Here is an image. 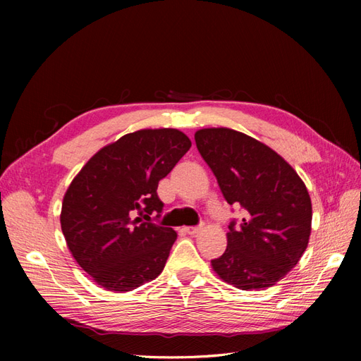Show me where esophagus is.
Returning a JSON list of instances; mask_svg holds the SVG:
<instances>
[{"label": "esophagus", "mask_w": 361, "mask_h": 361, "mask_svg": "<svg viewBox=\"0 0 361 361\" xmlns=\"http://www.w3.org/2000/svg\"><path fill=\"white\" fill-rule=\"evenodd\" d=\"M183 231L187 232L188 235H197V233L202 231V226H195V227H185Z\"/></svg>", "instance_id": "esophagus-1"}]
</instances>
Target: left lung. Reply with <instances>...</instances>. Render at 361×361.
Listing matches in <instances>:
<instances>
[{
	"label": "left lung",
	"instance_id": "obj_1",
	"mask_svg": "<svg viewBox=\"0 0 361 361\" xmlns=\"http://www.w3.org/2000/svg\"><path fill=\"white\" fill-rule=\"evenodd\" d=\"M202 158L243 221L228 224L227 248L211 262L218 277L243 290L274 286L298 264L312 231V202L304 182L277 152L228 128L195 133Z\"/></svg>",
	"mask_w": 361,
	"mask_h": 361
}]
</instances>
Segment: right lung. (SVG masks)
Returning <instances> with one entry per match:
<instances>
[{"label": "right lung", "mask_w": 361, "mask_h": 361, "mask_svg": "<svg viewBox=\"0 0 361 361\" xmlns=\"http://www.w3.org/2000/svg\"><path fill=\"white\" fill-rule=\"evenodd\" d=\"M190 147L178 129L135 130L94 154L69 185L61 231L75 260L101 288L129 292L162 272L178 233L135 215L159 216L158 183Z\"/></svg>", "instance_id": "1"}]
</instances>
